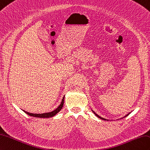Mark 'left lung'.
I'll use <instances>...</instances> for the list:
<instances>
[{"mask_svg": "<svg viewBox=\"0 0 150 150\" xmlns=\"http://www.w3.org/2000/svg\"><path fill=\"white\" fill-rule=\"evenodd\" d=\"M92 111H93V113H94V114H95L96 115V116L97 117H99V118H100V119H101V120H105V121H106V120H107V121H109V120H108L105 119V118H103V117H101V116H98V114H96V113H95V112H94V111H93V110H92ZM130 114V112H129V113H128V114H127V115H126V116H124L123 117H126V116H128V114ZM122 118H123V117H122Z\"/></svg>", "mask_w": 150, "mask_h": 150, "instance_id": "1", "label": "left lung"}]
</instances>
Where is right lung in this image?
Listing matches in <instances>:
<instances>
[{
	"label": "right lung",
	"mask_w": 150,
	"mask_h": 150,
	"mask_svg": "<svg viewBox=\"0 0 150 150\" xmlns=\"http://www.w3.org/2000/svg\"><path fill=\"white\" fill-rule=\"evenodd\" d=\"M64 96H63V98L62 99L61 101V103L59 106L56 109H55L54 110L52 111V112H47V113H43V114H33V113H30V112H28L27 111L23 110V111L25 113H26L27 114L29 115V116H33V117H41V118H45V117H53L55 115H56L59 111L61 110V109L63 107L64 105Z\"/></svg>",
	"instance_id": "add662e5"
}]
</instances>
